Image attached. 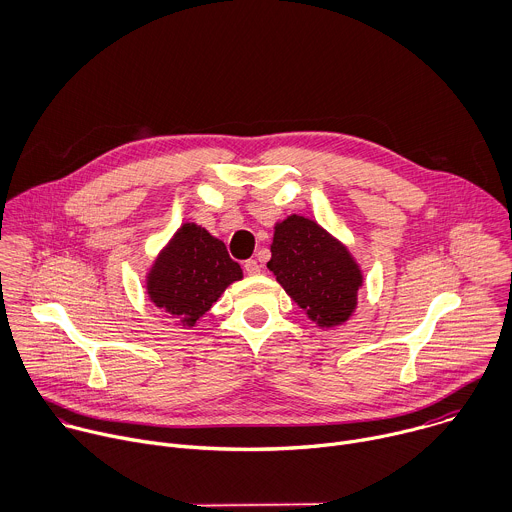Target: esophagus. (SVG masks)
Returning a JSON list of instances; mask_svg holds the SVG:
<instances>
[{
  "label": "esophagus",
  "instance_id": "esophagus-1",
  "mask_svg": "<svg viewBox=\"0 0 512 512\" xmlns=\"http://www.w3.org/2000/svg\"><path fill=\"white\" fill-rule=\"evenodd\" d=\"M244 270H246V274L254 276V274L260 272V264H258L256 260H246V262H244Z\"/></svg>",
  "mask_w": 512,
  "mask_h": 512
}]
</instances>
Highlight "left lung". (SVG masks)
I'll list each match as a JSON object with an SVG mask.
<instances>
[{
	"instance_id": "1",
	"label": "left lung",
	"mask_w": 512,
	"mask_h": 512,
	"mask_svg": "<svg viewBox=\"0 0 512 512\" xmlns=\"http://www.w3.org/2000/svg\"><path fill=\"white\" fill-rule=\"evenodd\" d=\"M270 252L268 270L319 329L341 327L353 317L363 270L319 222L296 214L276 222Z\"/></svg>"
}]
</instances>
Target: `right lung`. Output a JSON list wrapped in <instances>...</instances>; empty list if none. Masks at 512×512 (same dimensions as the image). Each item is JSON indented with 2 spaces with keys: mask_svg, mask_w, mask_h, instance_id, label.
Returning <instances> with one entry per match:
<instances>
[{
  "mask_svg": "<svg viewBox=\"0 0 512 512\" xmlns=\"http://www.w3.org/2000/svg\"><path fill=\"white\" fill-rule=\"evenodd\" d=\"M242 278L240 264L230 258L220 238L185 222L149 266L145 292L179 329H193L226 288Z\"/></svg>",
  "mask_w": 512,
  "mask_h": 512,
  "instance_id": "right-lung-1",
  "label": "right lung"
}]
</instances>
